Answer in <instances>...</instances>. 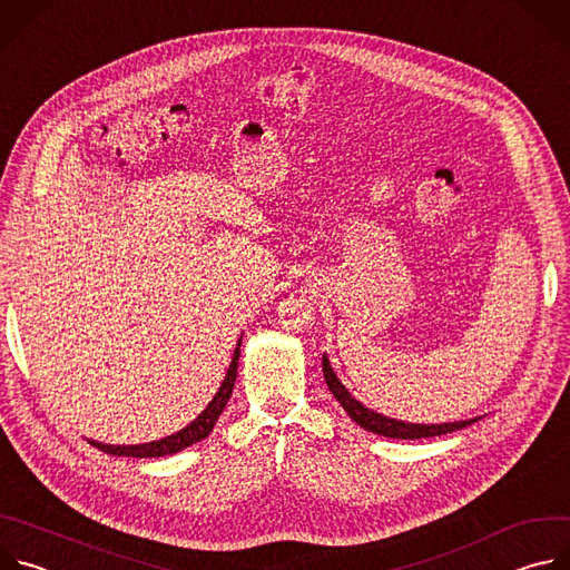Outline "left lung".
Instances as JSON below:
<instances>
[{"label":"left lung","mask_w":570,"mask_h":570,"mask_svg":"<svg viewBox=\"0 0 570 570\" xmlns=\"http://www.w3.org/2000/svg\"><path fill=\"white\" fill-rule=\"evenodd\" d=\"M322 374H324V381H327L332 394L336 396V401L343 405V409L347 411V415L365 431L370 433H376V435H383V438H394V440H422V438H435V435H446V433H453V431H460V429H466L471 426L473 422H478L480 417H473V420H464V422H451V424H409V422H401V420H390L385 415H379L370 409H365V405L361 401H356L350 390L341 383V379L336 376L327 354H322Z\"/></svg>","instance_id":"1"}]
</instances>
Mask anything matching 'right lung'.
I'll return each mask as SVG.
<instances>
[{"label": "right lung", "mask_w": 570, "mask_h": 570, "mask_svg": "<svg viewBox=\"0 0 570 570\" xmlns=\"http://www.w3.org/2000/svg\"><path fill=\"white\" fill-rule=\"evenodd\" d=\"M238 354H240V341L236 343V350H234V356H232V363L227 367V374L218 387V392L214 394V399L207 403V409L189 424L185 426L183 431L165 438V440H157V442H146V444H130V446H115V444H104V442H95L90 440L92 446L101 449L104 453H110V455H126V458H161V455H174L200 440H205L214 424L218 422L223 409L227 405V399L234 390V381H236V367H238Z\"/></svg>", "instance_id": "obj_1"}]
</instances>
